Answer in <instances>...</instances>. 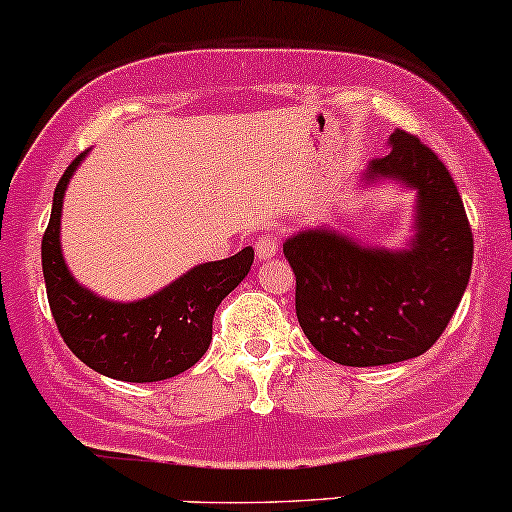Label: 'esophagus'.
Wrapping results in <instances>:
<instances>
[{
  "mask_svg": "<svg viewBox=\"0 0 512 512\" xmlns=\"http://www.w3.org/2000/svg\"><path fill=\"white\" fill-rule=\"evenodd\" d=\"M276 252H279V238H276L274 233H262V236L255 240V255L260 262L274 257Z\"/></svg>",
  "mask_w": 512,
  "mask_h": 512,
  "instance_id": "1",
  "label": "esophagus"
}]
</instances>
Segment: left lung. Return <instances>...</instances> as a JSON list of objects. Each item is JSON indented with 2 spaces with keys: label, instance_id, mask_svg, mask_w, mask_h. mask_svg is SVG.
<instances>
[{
  "label": "left lung",
  "instance_id": "1",
  "mask_svg": "<svg viewBox=\"0 0 512 512\" xmlns=\"http://www.w3.org/2000/svg\"><path fill=\"white\" fill-rule=\"evenodd\" d=\"M391 145L389 155L372 159L365 178H396L417 190L410 250L362 248L324 229L283 243L298 322L338 365L377 367L427 353L470 281L474 240L458 186L417 135L396 128Z\"/></svg>",
  "mask_w": 512,
  "mask_h": 512
}]
</instances>
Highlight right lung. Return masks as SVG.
I'll return each mask as SVG.
<instances>
[{"label": "right lung", "mask_w": 512, "mask_h": 512, "mask_svg": "<svg viewBox=\"0 0 512 512\" xmlns=\"http://www.w3.org/2000/svg\"><path fill=\"white\" fill-rule=\"evenodd\" d=\"M85 155L88 152H80L57 183L52 217L42 236L49 310L71 353L104 377L131 384L176 377L207 353L214 312L248 276L255 250L243 248L229 260L200 264L138 303L97 298L78 286L59 248L61 202L69 178Z\"/></svg>", "instance_id": "obj_1"}]
</instances>
